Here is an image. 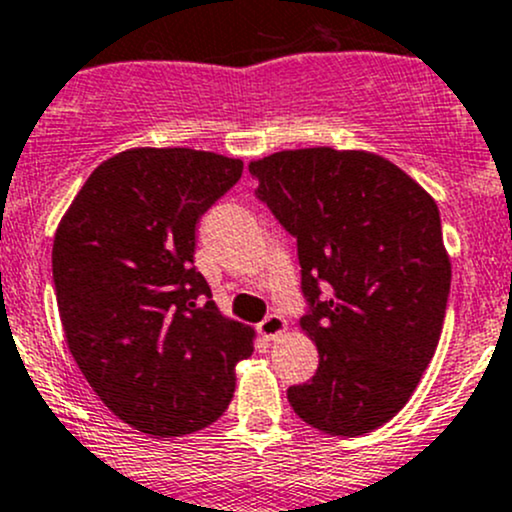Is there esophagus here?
<instances>
[{
    "instance_id": "34e87169",
    "label": "esophagus",
    "mask_w": 512,
    "mask_h": 512,
    "mask_svg": "<svg viewBox=\"0 0 512 512\" xmlns=\"http://www.w3.org/2000/svg\"><path fill=\"white\" fill-rule=\"evenodd\" d=\"M257 331H260V336L265 338V341H277V338L287 331V321L279 314H270L265 321H260Z\"/></svg>"
}]
</instances>
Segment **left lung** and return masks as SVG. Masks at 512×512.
Here are the masks:
<instances>
[{
    "instance_id": "1",
    "label": "left lung",
    "mask_w": 512,
    "mask_h": 512,
    "mask_svg": "<svg viewBox=\"0 0 512 512\" xmlns=\"http://www.w3.org/2000/svg\"><path fill=\"white\" fill-rule=\"evenodd\" d=\"M255 196L297 238L301 331L319 368L287 390L306 424L360 437L395 417L441 336L451 262L434 198L370 152L289 149L250 161Z\"/></svg>"
}]
</instances>
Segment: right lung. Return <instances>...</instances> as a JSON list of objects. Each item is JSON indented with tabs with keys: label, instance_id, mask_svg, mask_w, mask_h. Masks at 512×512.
I'll use <instances>...</instances> for the list:
<instances>
[{
	"label": "right lung",
	"instance_id": "obj_1",
	"mask_svg": "<svg viewBox=\"0 0 512 512\" xmlns=\"http://www.w3.org/2000/svg\"><path fill=\"white\" fill-rule=\"evenodd\" d=\"M242 161L139 147L102 161L53 238L58 311L80 373L112 414L157 439L228 410L255 331L225 319L193 267L201 215Z\"/></svg>",
	"mask_w": 512,
	"mask_h": 512
}]
</instances>
